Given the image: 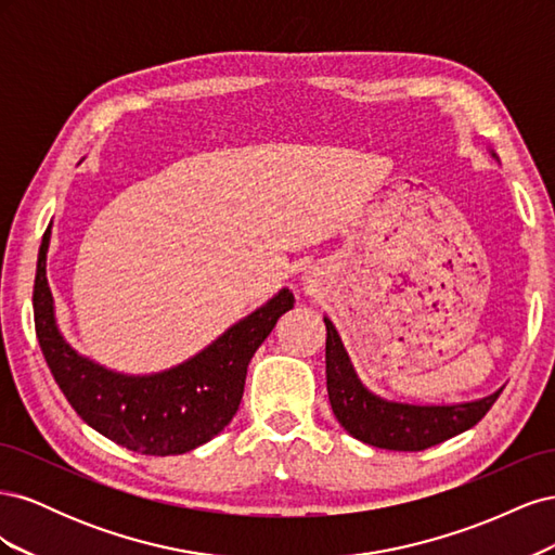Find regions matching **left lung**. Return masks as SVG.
<instances>
[{
	"label": "left lung",
	"instance_id": "left-lung-1",
	"mask_svg": "<svg viewBox=\"0 0 555 555\" xmlns=\"http://www.w3.org/2000/svg\"><path fill=\"white\" fill-rule=\"evenodd\" d=\"M495 157V153H491ZM326 324V389L335 418L340 426L365 444L391 451H422L440 444L453 435L479 424L491 410L495 391L473 402L456 405H412L375 396L365 389L333 322Z\"/></svg>",
	"mask_w": 555,
	"mask_h": 555
}]
</instances>
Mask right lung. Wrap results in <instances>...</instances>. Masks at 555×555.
I'll list each match as a JSON object with an SVG mask.
<instances>
[{
	"label": "right lung",
	"mask_w": 555,
	"mask_h": 555,
	"mask_svg": "<svg viewBox=\"0 0 555 555\" xmlns=\"http://www.w3.org/2000/svg\"><path fill=\"white\" fill-rule=\"evenodd\" d=\"M50 229L35 280V326L43 359L78 416L104 438L145 456H176L212 440L238 412L247 365L278 319L294 308L280 289L196 357L155 375H122L94 363L62 338L46 278Z\"/></svg>",
	"instance_id": "add662e5"
}]
</instances>
